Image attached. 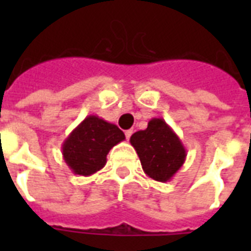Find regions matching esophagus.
I'll return each mask as SVG.
<instances>
[{"instance_id": "esophagus-1", "label": "esophagus", "mask_w": 251, "mask_h": 251, "mask_svg": "<svg viewBox=\"0 0 251 251\" xmlns=\"http://www.w3.org/2000/svg\"><path fill=\"white\" fill-rule=\"evenodd\" d=\"M131 134H133V130H126V131H125L126 139H127V141H129L130 137H131Z\"/></svg>"}]
</instances>
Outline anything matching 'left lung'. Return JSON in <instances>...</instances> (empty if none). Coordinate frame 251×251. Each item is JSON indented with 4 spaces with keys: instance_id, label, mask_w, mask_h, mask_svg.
Wrapping results in <instances>:
<instances>
[{
    "instance_id": "obj_1",
    "label": "left lung",
    "mask_w": 251,
    "mask_h": 251,
    "mask_svg": "<svg viewBox=\"0 0 251 251\" xmlns=\"http://www.w3.org/2000/svg\"><path fill=\"white\" fill-rule=\"evenodd\" d=\"M130 143L146 175L159 182L169 181L186 159L182 142L163 118L150 120L147 129L134 133Z\"/></svg>"
}]
</instances>
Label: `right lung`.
Returning <instances> with one entry per match:
<instances>
[{"mask_svg": "<svg viewBox=\"0 0 251 251\" xmlns=\"http://www.w3.org/2000/svg\"><path fill=\"white\" fill-rule=\"evenodd\" d=\"M125 139L114 124L99 116H87L62 143V156L74 175L91 176L106 164V155Z\"/></svg>", "mask_w": 251, "mask_h": 251, "instance_id": "obj_1", "label": "right lung"}]
</instances>
